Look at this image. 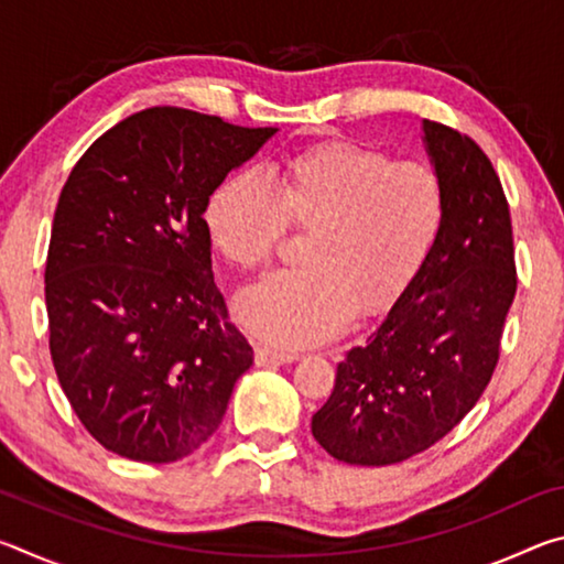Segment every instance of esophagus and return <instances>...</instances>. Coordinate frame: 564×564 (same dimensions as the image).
Here are the masks:
<instances>
[{"label":"esophagus","instance_id":"obj_1","mask_svg":"<svg viewBox=\"0 0 564 564\" xmlns=\"http://www.w3.org/2000/svg\"><path fill=\"white\" fill-rule=\"evenodd\" d=\"M299 360V352H285V350H273V348H256V366L273 368V366H285V362Z\"/></svg>","mask_w":564,"mask_h":564}]
</instances>
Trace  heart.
<instances>
[{
    "label": "heart",
    "mask_w": 564,
    "mask_h": 564,
    "mask_svg": "<svg viewBox=\"0 0 564 564\" xmlns=\"http://www.w3.org/2000/svg\"><path fill=\"white\" fill-rule=\"evenodd\" d=\"M447 194L437 171L373 147L330 141L269 176L236 171L204 208L214 251L236 271L271 259L289 228L308 231L299 271L271 273L236 299V316L279 348L316 346L352 313L378 316L403 295L443 234Z\"/></svg>",
    "instance_id": "b5f03b06"
}]
</instances>
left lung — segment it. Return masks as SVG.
Listing matches in <instances>:
<instances>
[{
	"label": "left lung",
	"mask_w": 564,
	"mask_h": 564,
	"mask_svg": "<svg viewBox=\"0 0 564 564\" xmlns=\"http://www.w3.org/2000/svg\"><path fill=\"white\" fill-rule=\"evenodd\" d=\"M447 194L443 234L410 289L338 362L311 431L348 465H393L427 451L470 413L500 358L518 291L510 206L475 141L425 119Z\"/></svg>",
	"instance_id": "left-lung-1"
}]
</instances>
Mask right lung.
I'll return each instance as SVG.
<instances>
[{"instance_id": "right-lung-1", "label": "right lung", "mask_w": 564, "mask_h": 564, "mask_svg": "<svg viewBox=\"0 0 564 564\" xmlns=\"http://www.w3.org/2000/svg\"><path fill=\"white\" fill-rule=\"evenodd\" d=\"M273 133L151 107L101 133L66 178L44 271L50 350L107 451L139 463L196 453L253 366L214 283L204 208Z\"/></svg>"}]
</instances>
